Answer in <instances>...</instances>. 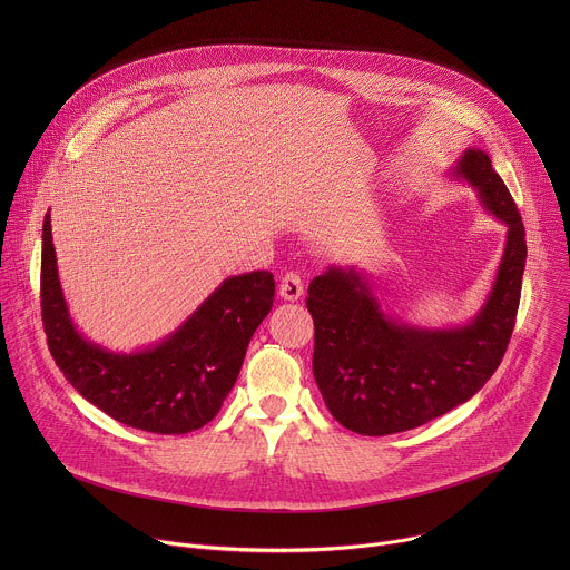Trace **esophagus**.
<instances>
[{
	"mask_svg": "<svg viewBox=\"0 0 570 570\" xmlns=\"http://www.w3.org/2000/svg\"><path fill=\"white\" fill-rule=\"evenodd\" d=\"M302 293H304L302 277L297 273H286L279 284V297L286 302H297L302 297Z\"/></svg>",
	"mask_w": 570,
	"mask_h": 570,
	"instance_id": "34e87169",
	"label": "esophagus"
}]
</instances>
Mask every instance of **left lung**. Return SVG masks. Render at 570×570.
Returning a JSON list of instances; mask_svg holds the SVG:
<instances>
[{
	"label": "left lung",
	"mask_w": 570,
	"mask_h": 570,
	"mask_svg": "<svg viewBox=\"0 0 570 570\" xmlns=\"http://www.w3.org/2000/svg\"><path fill=\"white\" fill-rule=\"evenodd\" d=\"M449 178L466 183L484 212L508 227L494 284L469 322H405L383 308L370 275L356 266H330L308 284L313 376L334 420L358 435L411 431L453 411L505 356L521 299L525 227L484 150L466 148Z\"/></svg>",
	"instance_id": "left-lung-1"
}]
</instances>
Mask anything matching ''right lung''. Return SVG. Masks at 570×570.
<instances>
[{"instance_id":"1","label":"right lung","mask_w":570,"mask_h":570,"mask_svg":"<svg viewBox=\"0 0 570 570\" xmlns=\"http://www.w3.org/2000/svg\"><path fill=\"white\" fill-rule=\"evenodd\" d=\"M273 299L275 279L268 271L232 275L155 345L135 352L108 350L80 334L69 315L51 214L45 216L40 304L49 352L80 396L130 429L183 435L209 424L234 387Z\"/></svg>"}]
</instances>
